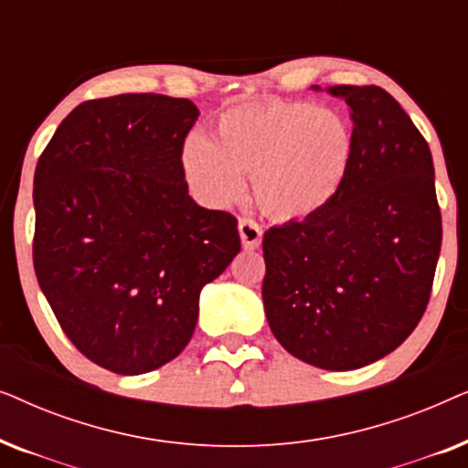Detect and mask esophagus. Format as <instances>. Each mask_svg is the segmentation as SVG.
Segmentation results:
<instances>
[{"mask_svg":"<svg viewBox=\"0 0 468 468\" xmlns=\"http://www.w3.org/2000/svg\"><path fill=\"white\" fill-rule=\"evenodd\" d=\"M239 234L240 242L245 249H258L261 245V228L258 221L253 219H240L239 221Z\"/></svg>","mask_w":468,"mask_h":468,"instance_id":"34e87169","label":"esophagus"}]
</instances>
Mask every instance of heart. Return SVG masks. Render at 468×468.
<instances>
[{
  "mask_svg": "<svg viewBox=\"0 0 468 468\" xmlns=\"http://www.w3.org/2000/svg\"><path fill=\"white\" fill-rule=\"evenodd\" d=\"M347 121L309 101L266 100L229 108L213 140H185L181 165L189 187L208 207H226L249 175L258 207L277 221H303L335 202L354 164Z\"/></svg>",
  "mask_w": 468,
  "mask_h": 468,
  "instance_id": "heart-1",
  "label": "heart"
}]
</instances>
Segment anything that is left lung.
<instances>
[{
  "label": "left lung",
  "mask_w": 468,
  "mask_h": 468,
  "mask_svg": "<svg viewBox=\"0 0 468 468\" xmlns=\"http://www.w3.org/2000/svg\"><path fill=\"white\" fill-rule=\"evenodd\" d=\"M325 91L349 106L354 164L328 208L264 234L261 298L293 357L356 370L392 354L424 315L443 229L431 149L399 101L375 85Z\"/></svg>",
  "instance_id": "left-lung-1"
}]
</instances>
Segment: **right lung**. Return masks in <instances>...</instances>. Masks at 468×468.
<instances>
[{"label": "right lung", "mask_w": 468, "mask_h": 468, "mask_svg": "<svg viewBox=\"0 0 468 468\" xmlns=\"http://www.w3.org/2000/svg\"><path fill=\"white\" fill-rule=\"evenodd\" d=\"M194 101L123 93L76 106L37 159L34 268L76 349L117 375L187 347L202 287L240 251L236 219L189 196Z\"/></svg>", "instance_id": "right-lung-1"}]
</instances>
